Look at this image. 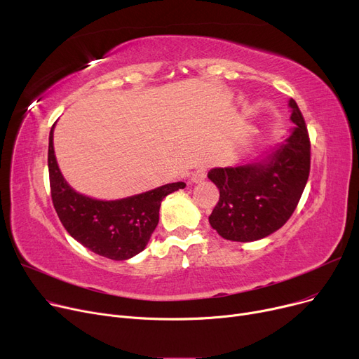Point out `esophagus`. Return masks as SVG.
I'll return each mask as SVG.
<instances>
[{"label": "esophagus", "mask_w": 359, "mask_h": 359, "mask_svg": "<svg viewBox=\"0 0 359 359\" xmlns=\"http://www.w3.org/2000/svg\"><path fill=\"white\" fill-rule=\"evenodd\" d=\"M206 173H208V168H206L205 165L198 167V168L195 170V172L192 173V176H191V182H194V183L202 182V180L206 177Z\"/></svg>", "instance_id": "esophagus-1"}]
</instances>
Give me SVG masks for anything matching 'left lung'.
Masks as SVG:
<instances>
[{
  "instance_id": "obj_1",
  "label": "left lung",
  "mask_w": 359,
  "mask_h": 359,
  "mask_svg": "<svg viewBox=\"0 0 359 359\" xmlns=\"http://www.w3.org/2000/svg\"><path fill=\"white\" fill-rule=\"evenodd\" d=\"M291 135L256 164L212 168L208 177L219 189L210 215L211 227L225 240L255 241L279 230L294 214L310 175V137L294 99Z\"/></svg>"
}]
</instances>
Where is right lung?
<instances>
[{
  "mask_svg": "<svg viewBox=\"0 0 359 359\" xmlns=\"http://www.w3.org/2000/svg\"><path fill=\"white\" fill-rule=\"evenodd\" d=\"M49 134L48 167L53 208L65 230L84 248L111 260H126L142 252L158 224L161 201L183 189V182L168 183L121 201H96L80 195L62 177Z\"/></svg>",
  "mask_w": 359,
  "mask_h": 359,
  "instance_id": "add662e5",
  "label": "right lung"
}]
</instances>
